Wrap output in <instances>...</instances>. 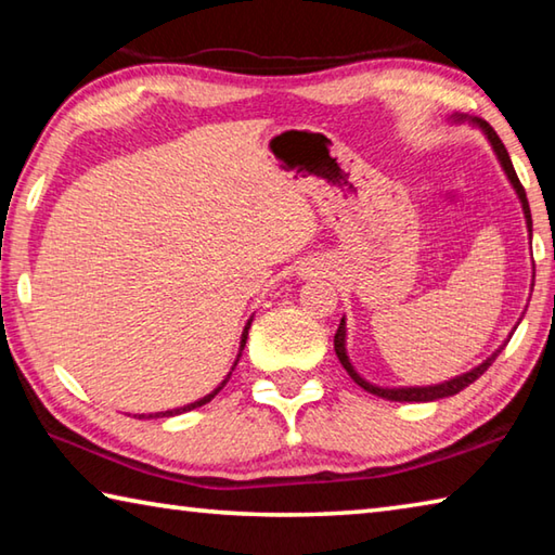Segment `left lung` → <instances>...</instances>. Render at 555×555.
I'll list each match as a JSON object with an SVG mask.
<instances>
[{"label": "left lung", "mask_w": 555, "mask_h": 555, "mask_svg": "<svg viewBox=\"0 0 555 555\" xmlns=\"http://www.w3.org/2000/svg\"><path fill=\"white\" fill-rule=\"evenodd\" d=\"M450 119H453V121H469V125H473V127L482 129V134L487 137V142H490V146L494 149L496 162H500L504 176L509 178V183H512V188H514L516 198H519V203H521L524 220H526V230H529V240H531L533 222H531L529 201H526V191H524V185L519 183V178H516V171H514V166H512V158H509V154H506L502 139L496 137V131H494L490 125H487L485 119H477V117H475V119H473V117H460V115H453ZM509 337H512V335H509ZM509 337H506V343H509ZM506 343H504V345H506ZM504 345L496 347V350H494L490 357H487L485 362L477 364V367H473L469 372L457 374V377H453V379H446V382H440V384H428V387H379V384H372V382L364 379L362 374L354 370V364L350 362V357H347V327H345V318L340 321V327H337V333H335V354H337V360H340L343 367L347 370V374H350V377L354 379V384H360V387H362L364 391L374 393V397H382V399H389V401H438V399H446V397H455L457 391H463L465 387H469V384H473L477 377H482V374L487 372V367H490V364L494 362V357L504 350Z\"/></svg>", "instance_id": "left-lung-1"}]
</instances>
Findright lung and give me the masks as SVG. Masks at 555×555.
Masks as SVG:
<instances>
[{"instance_id":"obj_1","label":"right lung","mask_w":555,"mask_h":555,"mask_svg":"<svg viewBox=\"0 0 555 555\" xmlns=\"http://www.w3.org/2000/svg\"><path fill=\"white\" fill-rule=\"evenodd\" d=\"M249 325H251V318L247 321V325H244V331H242V337H240V352H237V360L232 362V370L237 367V362H240V357H242V350H244V345H247V335H249ZM232 370L228 372V377H224L218 387H215L210 393H205L203 399H198V401H193V403H185V406H178V409H171V411H158V413H134V418L139 416V418H171V416H178V413H185V411H193V409H198V406H205V403H208L215 393H218L224 384H228V379H230V374H232Z\"/></svg>"}]
</instances>
